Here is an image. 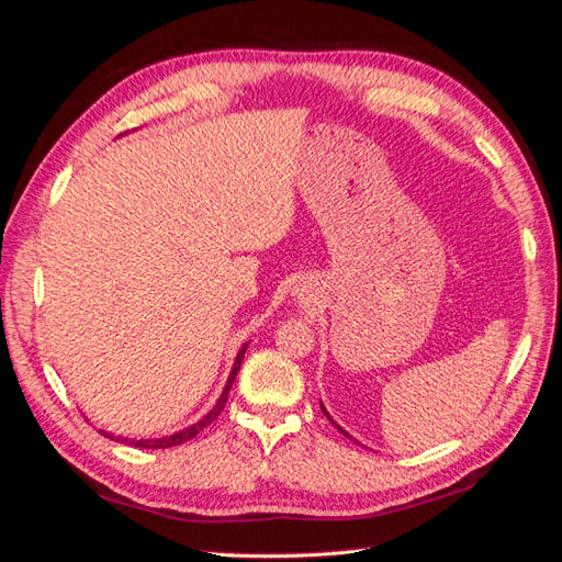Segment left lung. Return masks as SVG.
I'll use <instances>...</instances> for the list:
<instances>
[{
  "label": "left lung",
  "instance_id": "8db88e82",
  "mask_svg": "<svg viewBox=\"0 0 562 562\" xmlns=\"http://www.w3.org/2000/svg\"><path fill=\"white\" fill-rule=\"evenodd\" d=\"M321 411H323V415H326V417H328V419H330V422H333V417H330V415H328V411H326V407H323V405H321ZM337 429H339V427H337ZM339 431H342V434H345V436H349V434H347V431H345V429H339Z\"/></svg>",
  "mask_w": 562,
  "mask_h": 562
}]
</instances>
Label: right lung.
Masks as SVG:
<instances>
[{"label": "right lung", "mask_w": 562, "mask_h": 562, "mask_svg": "<svg viewBox=\"0 0 562 562\" xmlns=\"http://www.w3.org/2000/svg\"><path fill=\"white\" fill-rule=\"evenodd\" d=\"M246 349H248V345H244V347L239 349V353H236V361H234V368H232V372H229V380H227V384H225V389H223V394H220L217 403L213 405V411H211L206 417H201L196 424H192V427H187V429H182V431H178V434H173V436L149 438V440H128V438H124L126 443H128V446H135V448H147V450H164V448H173V446L187 443V440H192L199 431L206 429L209 424H211L220 413H223V407H225L227 396H229V389H232V384H234V380H236V372H239V368H241ZM108 436H110V434H108ZM110 438H112V436H110ZM116 440H122V436H119Z\"/></svg>", "instance_id": "right-lung-1"}]
</instances>
